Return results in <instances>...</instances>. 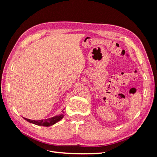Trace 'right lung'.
I'll return each mask as SVG.
<instances>
[{
    "instance_id": "obj_1",
    "label": "right lung",
    "mask_w": 157,
    "mask_h": 157,
    "mask_svg": "<svg viewBox=\"0 0 157 157\" xmlns=\"http://www.w3.org/2000/svg\"><path fill=\"white\" fill-rule=\"evenodd\" d=\"M63 117V114H59L58 115H56L54 117H52L48 119L45 120H39V121H33L28 119V118H24V119L27 121L29 122L30 123H33V124L39 125V126H50L56 124V122H58L60 120H61Z\"/></svg>"
}]
</instances>
